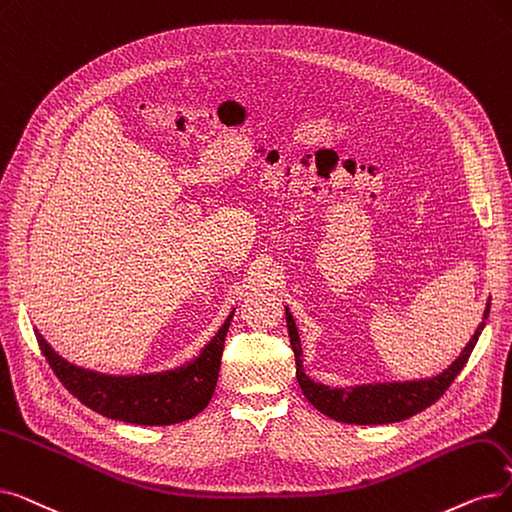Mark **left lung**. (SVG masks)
I'll use <instances>...</instances> for the list:
<instances>
[{
	"label": "left lung",
	"instance_id": "left-lung-1",
	"mask_svg": "<svg viewBox=\"0 0 512 512\" xmlns=\"http://www.w3.org/2000/svg\"><path fill=\"white\" fill-rule=\"evenodd\" d=\"M487 316H490V303H487L483 311V322L477 326L469 345L462 349L460 358L454 360L441 374L433 376V379L335 387V389L326 387L322 383H314L303 372V360H301L303 353H301L299 332L288 307H286V326H288V337H291V345L295 351L297 381L311 406L318 408L328 418L347 422V425H387V422H399L422 412L446 393V389L454 383V379L464 368L466 360L471 358V351L479 341Z\"/></svg>",
	"mask_w": 512,
	"mask_h": 512
}]
</instances>
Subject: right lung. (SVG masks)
I'll list each match as a JSON object with an SVG mask.
<instances>
[{"mask_svg": "<svg viewBox=\"0 0 512 512\" xmlns=\"http://www.w3.org/2000/svg\"><path fill=\"white\" fill-rule=\"evenodd\" d=\"M232 316L234 311L196 360L182 368L157 374L113 376L85 370L60 358L37 330L35 335L41 353L46 355L60 383L83 406L92 408L106 418L131 422V425L161 427L184 422L203 412L211 402L219 376L221 351H224Z\"/></svg>", "mask_w": 512, "mask_h": 512, "instance_id": "obj_1", "label": "right lung"}]
</instances>
